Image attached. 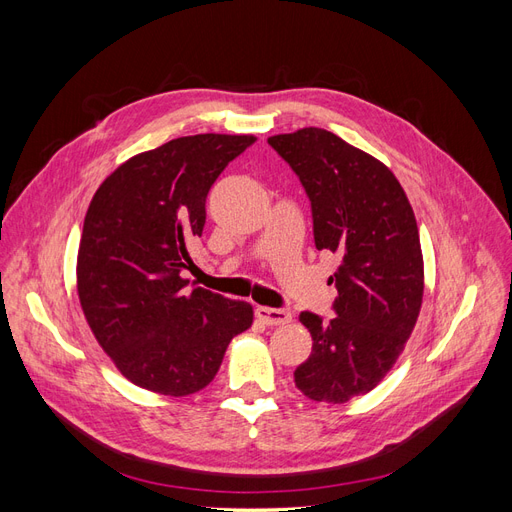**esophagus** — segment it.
Returning <instances> with one entry per match:
<instances>
[{"label": "esophagus", "mask_w": 512, "mask_h": 512, "mask_svg": "<svg viewBox=\"0 0 512 512\" xmlns=\"http://www.w3.org/2000/svg\"><path fill=\"white\" fill-rule=\"evenodd\" d=\"M256 316L269 327H280V324H288L292 320V314L288 309H275V307H256Z\"/></svg>", "instance_id": "34e87169"}]
</instances>
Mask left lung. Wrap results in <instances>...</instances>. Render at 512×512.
<instances>
[{
	"label": "left lung",
	"instance_id": "8db88e82",
	"mask_svg": "<svg viewBox=\"0 0 512 512\" xmlns=\"http://www.w3.org/2000/svg\"><path fill=\"white\" fill-rule=\"evenodd\" d=\"M269 145L312 200L316 247L342 258L329 277L337 316H299L314 344L294 384L312 401L346 404L389 374L421 312L425 271L414 211L389 166L333 132L303 128L271 136Z\"/></svg>",
	"mask_w": 512,
	"mask_h": 512
}]
</instances>
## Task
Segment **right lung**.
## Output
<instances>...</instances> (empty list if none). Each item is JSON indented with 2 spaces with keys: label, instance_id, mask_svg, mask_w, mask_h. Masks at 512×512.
<instances>
[{
  "label": "right lung",
  "instance_id": "right-lung-1",
  "mask_svg": "<svg viewBox=\"0 0 512 512\" xmlns=\"http://www.w3.org/2000/svg\"><path fill=\"white\" fill-rule=\"evenodd\" d=\"M252 134H196L143 151L91 198L76 258V290L91 333L141 389L185 397L215 378L230 339L254 309L181 275L203 235L205 200Z\"/></svg>",
  "mask_w": 512,
  "mask_h": 512
}]
</instances>
